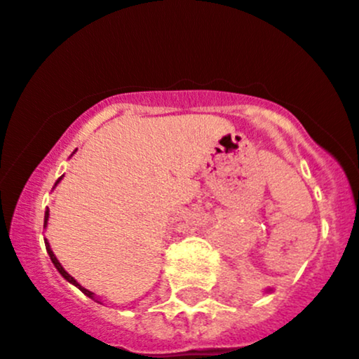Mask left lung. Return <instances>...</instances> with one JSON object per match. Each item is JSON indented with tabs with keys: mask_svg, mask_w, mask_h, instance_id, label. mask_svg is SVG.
I'll return each mask as SVG.
<instances>
[{
	"mask_svg": "<svg viewBox=\"0 0 359 359\" xmlns=\"http://www.w3.org/2000/svg\"><path fill=\"white\" fill-rule=\"evenodd\" d=\"M266 292H271V289H266Z\"/></svg>",
	"mask_w": 359,
	"mask_h": 359,
	"instance_id": "obj_1",
	"label": "left lung"
}]
</instances>
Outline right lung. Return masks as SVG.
Here are the masks:
<instances>
[{"label":"right lung","mask_w":359,"mask_h":359,"mask_svg":"<svg viewBox=\"0 0 359 359\" xmlns=\"http://www.w3.org/2000/svg\"><path fill=\"white\" fill-rule=\"evenodd\" d=\"M75 151H77V149H75ZM75 151H74V153H75ZM74 153H72V154H74ZM62 179H63V175L60 177L58 180H56V184H55V186H58V182H60V180H62ZM53 189H55V187H53ZM48 218H50V210L46 208V211H44V229H46V225H48ZM44 244H46V251H48V255H50V258H51L53 265H55V269L60 271V275H62V277L65 278L67 282H70L72 285H75V287H77L79 290H82V292H84L86 296H88V297H90V299H93V301H96V303H100V304H101V301L97 299V297H96V294H94V292H90V290H88V289H86V287H82V285L79 284V282L75 280L74 277H72V275L69 273V271H67L65 269H63V266H62V263H60L58 259H56L55 252H53V249H51V246H50V243H48V239H44Z\"/></svg>","instance_id":"1"}]
</instances>
